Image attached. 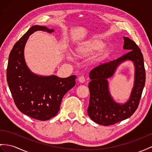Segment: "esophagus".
Segmentation results:
<instances>
[{
    "instance_id": "34e87169",
    "label": "esophagus",
    "mask_w": 152,
    "mask_h": 152,
    "mask_svg": "<svg viewBox=\"0 0 152 152\" xmlns=\"http://www.w3.org/2000/svg\"><path fill=\"white\" fill-rule=\"evenodd\" d=\"M78 81H80V83H84L85 81V77L83 76H81L80 77H79Z\"/></svg>"
}]
</instances>
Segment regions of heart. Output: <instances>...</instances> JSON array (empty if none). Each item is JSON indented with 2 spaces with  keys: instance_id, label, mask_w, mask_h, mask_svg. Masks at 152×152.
<instances>
[{
  "instance_id": "1",
  "label": "heart",
  "mask_w": 152,
  "mask_h": 152,
  "mask_svg": "<svg viewBox=\"0 0 152 152\" xmlns=\"http://www.w3.org/2000/svg\"><path fill=\"white\" fill-rule=\"evenodd\" d=\"M103 43L99 40H91L85 43L83 45L77 49V52L78 54H81V55H88V54L94 53L97 50H99L103 46ZM108 54H109V49L105 47V48H103L100 50L98 55H97V57H98V59L99 60H103L108 56ZM69 57L71 58V56L69 55Z\"/></svg>"
}]
</instances>
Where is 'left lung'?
Here are the masks:
<instances>
[{
  "mask_svg": "<svg viewBox=\"0 0 152 152\" xmlns=\"http://www.w3.org/2000/svg\"><path fill=\"white\" fill-rule=\"evenodd\" d=\"M123 38V49L128 53L115 60L98 65L89 75L91 81L88 83L90 102L87 113L89 118L101 125H111L133 115L139 106L145 87L146 73L142 54L133 40L125 37ZM126 60L134 62V85L129 99L125 104H120L110 96L107 80L113 75L116 67Z\"/></svg>",
  "mask_w": 152,
  "mask_h": 152,
  "instance_id": "obj_1",
  "label": "left lung"
}]
</instances>
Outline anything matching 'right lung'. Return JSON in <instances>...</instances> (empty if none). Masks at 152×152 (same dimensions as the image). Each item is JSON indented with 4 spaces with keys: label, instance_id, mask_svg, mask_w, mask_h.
<instances>
[{
    "label": "right lung",
    "instance_id": "obj_1",
    "mask_svg": "<svg viewBox=\"0 0 152 152\" xmlns=\"http://www.w3.org/2000/svg\"><path fill=\"white\" fill-rule=\"evenodd\" d=\"M37 31H54L45 26L35 25L19 39L10 54L7 81L18 109L33 119L46 121L57 114L63 97L75 85L76 76H42L30 71L24 50L29 37Z\"/></svg>",
    "mask_w": 152,
    "mask_h": 152
}]
</instances>
